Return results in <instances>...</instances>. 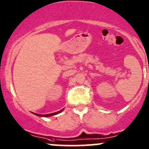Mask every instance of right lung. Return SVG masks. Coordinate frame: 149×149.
Listing matches in <instances>:
<instances>
[{"mask_svg": "<svg viewBox=\"0 0 149 149\" xmlns=\"http://www.w3.org/2000/svg\"><path fill=\"white\" fill-rule=\"evenodd\" d=\"M63 109L60 110V111H57V112L52 113H48V114H38V113H34V114L38 115V116H45V117H47V116H53V115H56V114H57V113H60V112H61L62 111H63Z\"/></svg>", "mask_w": 149, "mask_h": 149, "instance_id": "obj_1", "label": "right lung"}]
</instances>
